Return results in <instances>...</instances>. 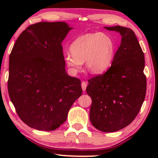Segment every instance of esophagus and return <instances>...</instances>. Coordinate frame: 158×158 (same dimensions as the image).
Here are the masks:
<instances>
[{
  "instance_id": "1",
  "label": "esophagus",
  "mask_w": 158,
  "mask_h": 158,
  "mask_svg": "<svg viewBox=\"0 0 158 158\" xmlns=\"http://www.w3.org/2000/svg\"><path fill=\"white\" fill-rule=\"evenodd\" d=\"M81 87H82V89H83V91H85V89H86V87H87V83H85V82H82L81 83Z\"/></svg>"
}]
</instances>
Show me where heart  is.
Segmentation results:
<instances>
[{"label":"heart","instance_id":"b5f03b06","mask_svg":"<svg viewBox=\"0 0 158 158\" xmlns=\"http://www.w3.org/2000/svg\"><path fill=\"white\" fill-rule=\"evenodd\" d=\"M115 49V42L109 34L99 32L85 34L71 43V54L64 55V61L73 73L79 72L83 62L85 61L88 72L101 74L111 65Z\"/></svg>","mask_w":158,"mask_h":158}]
</instances>
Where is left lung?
<instances>
[{
  "mask_svg": "<svg viewBox=\"0 0 158 158\" xmlns=\"http://www.w3.org/2000/svg\"><path fill=\"white\" fill-rule=\"evenodd\" d=\"M118 32L121 44L110 68L88 80L86 91L92 99L90 120L103 132L120 130L132 122L145 98L144 55L136 35L127 27H104Z\"/></svg>",
  "mask_w": 158,
  "mask_h": 158,
  "instance_id": "obj_1",
  "label": "left lung"
}]
</instances>
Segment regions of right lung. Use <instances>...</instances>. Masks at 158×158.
<instances>
[{"label":"right lung","mask_w":158,"mask_h":158,"mask_svg":"<svg viewBox=\"0 0 158 158\" xmlns=\"http://www.w3.org/2000/svg\"><path fill=\"white\" fill-rule=\"evenodd\" d=\"M72 29L62 21L36 23L19 35L10 52L8 94L31 128L57 129L83 93L81 81L65 70L62 42Z\"/></svg>","instance_id":"obj_1"}]
</instances>
